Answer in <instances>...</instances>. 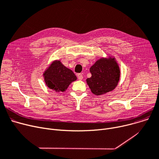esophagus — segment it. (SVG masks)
Returning a JSON list of instances; mask_svg holds the SVG:
<instances>
[{"mask_svg": "<svg viewBox=\"0 0 159 159\" xmlns=\"http://www.w3.org/2000/svg\"><path fill=\"white\" fill-rule=\"evenodd\" d=\"M77 78H78L79 80H82V79H83L82 75L81 73H79V74L77 75Z\"/></svg>", "mask_w": 159, "mask_h": 159, "instance_id": "1", "label": "esophagus"}]
</instances>
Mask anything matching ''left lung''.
Masks as SVG:
<instances>
[{
  "label": "left lung",
  "instance_id": "8db88e82",
  "mask_svg": "<svg viewBox=\"0 0 159 159\" xmlns=\"http://www.w3.org/2000/svg\"><path fill=\"white\" fill-rule=\"evenodd\" d=\"M89 71L91 77L86 79L91 92L97 95L105 94L114 89L120 79V69L115 58H102Z\"/></svg>",
  "mask_w": 159,
  "mask_h": 159
}]
</instances>
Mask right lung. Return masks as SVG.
I'll return each instance as SVG.
<instances>
[{
  "mask_svg": "<svg viewBox=\"0 0 159 159\" xmlns=\"http://www.w3.org/2000/svg\"><path fill=\"white\" fill-rule=\"evenodd\" d=\"M47 86L55 91H66L71 83L77 80V77L70 69L67 68L60 61L52 62L44 73Z\"/></svg>",
  "mask_w": 159,
  "mask_h": 159,
  "instance_id": "obj_1",
  "label": "right lung"
}]
</instances>
